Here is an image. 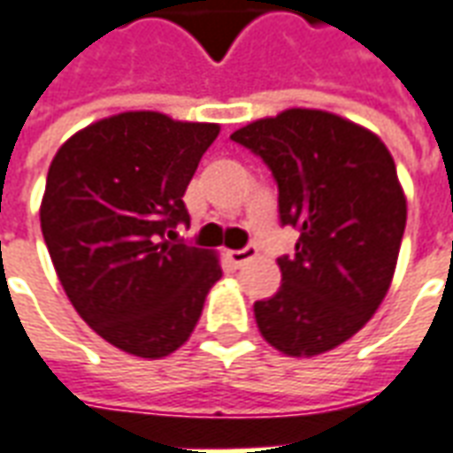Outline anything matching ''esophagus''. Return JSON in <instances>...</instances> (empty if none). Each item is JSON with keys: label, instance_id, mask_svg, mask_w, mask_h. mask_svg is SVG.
I'll list each match as a JSON object with an SVG mask.
<instances>
[{"label": "esophagus", "instance_id": "obj_1", "mask_svg": "<svg viewBox=\"0 0 453 453\" xmlns=\"http://www.w3.org/2000/svg\"><path fill=\"white\" fill-rule=\"evenodd\" d=\"M257 257V245H245L242 250H230V262L235 266H242L250 259Z\"/></svg>", "mask_w": 453, "mask_h": 453}]
</instances>
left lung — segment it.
<instances>
[{"label":"left lung","mask_w":453,"mask_h":453,"mask_svg":"<svg viewBox=\"0 0 453 453\" xmlns=\"http://www.w3.org/2000/svg\"><path fill=\"white\" fill-rule=\"evenodd\" d=\"M230 138L265 162L279 188V220L298 230L279 257L281 288L257 301L272 347L313 357L359 333L388 291L405 233L395 162L373 133L315 109H288Z\"/></svg>","instance_id":"obj_1"}]
</instances>
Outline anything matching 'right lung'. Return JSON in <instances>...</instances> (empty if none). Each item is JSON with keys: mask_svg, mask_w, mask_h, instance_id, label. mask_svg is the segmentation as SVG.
I'll return each instance as SVG.
<instances>
[{"mask_svg": "<svg viewBox=\"0 0 453 453\" xmlns=\"http://www.w3.org/2000/svg\"><path fill=\"white\" fill-rule=\"evenodd\" d=\"M216 123L128 111L87 126L48 169L41 230L82 320L113 347L157 359L194 333L223 269L213 252L174 240L184 194Z\"/></svg>", "mask_w": 453, "mask_h": 453, "instance_id": "right-lung-1", "label": "right lung"}]
</instances>
